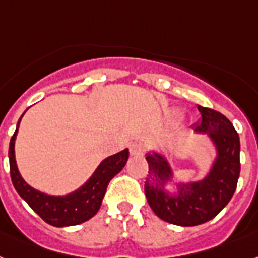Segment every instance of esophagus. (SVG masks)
I'll return each mask as SVG.
<instances>
[{
    "mask_svg": "<svg viewBox=\"0 0 258 258\" xmlns=\"http://www.w3.org/2000/svg\"><path fill=\"white\" fill-rule=\"evenodd\" d=\"M146 152V144L142 141H134L131 144L132 155H144Z\"/></svg>",
    "mask_w": 258,
    "mask_h": 258,
    "instance_id": "34e87169",
    "label": "esophagus"
}]
</instances>
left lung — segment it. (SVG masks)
Here are the masks:
<instances>
[{"instance_id": "8db88e82", "label": "left lung", "mask_w": 258, "mask_h": 258, "mask_svg": "<svg viewBox=\"0 0 258 258\" xmlns=\"http://www.w3.org/2000/svg\"><path fill=\"white\" fill-rule=\"evenodd\" d=\"M202 121L194 132L207 136L215 157L199 180H178L162 153L146 154L149 174L145 195L159 219L180 227H194L214 219L228 204L240 175V138L231 121L216 110L198 105ZM172 186L174 190H170Z\"/></svg>"}]
</instances>
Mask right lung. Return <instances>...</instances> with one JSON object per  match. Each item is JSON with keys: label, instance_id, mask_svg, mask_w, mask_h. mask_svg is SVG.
Instances as JSON below:
<instances>
[{"label": "right lung", "instance_id": "1", "mask_svg": "<svg viewBox=\"0 0 258 258\" xmlns=\"http://www.w3.org/2000/svg\"><path fill=\"white\" fill-rule=\"evenodd\" d=\"M26 112H23V114ZM13 134L9 145V163L12 182L19 197L33 208L46 223L54 227H70L82 224L93 218L100 210L103 198L106 192V187L121 170L126 165L129 158V149L106 157L101 161L97 169L89 176L82 187L66 195H50L34 188L23 179L18 170L16 161V138L18 134L19 122Z\"/></svg>", "mask_w": 258, "mask_h": 258}]
</instances>
